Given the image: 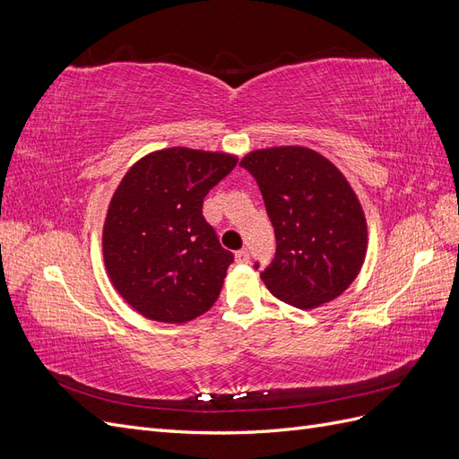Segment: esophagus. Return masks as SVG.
I'll list each match as a JSON object with an SVG mask.
<instances>
[{
    "label": "esophagus",
    "instance_id": "1",
    "mask_svg": "<svg viewBox=\"0 0 459 459\" xmlns=\"http://www.w3.org/2000/svg\"><path fill=\"white\" fill-rule=\"evenodd\" d=\"M235 262H239V264H247L248 262V251H247V248H241V251L235 253Z\"/></svg>",
    "mask_w": 459,
    "mask_h": 459
}]
</instances>
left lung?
<instances>
[{"instance_id":"left-lung-1","label":"left lung","mask_w":459,"mask_h":459,"mask_svg":"<svg viewBox=\"0 0 459 459\" xmlns=\"http://www.w3.org/2000/svg\"><path fill=\"white\" fill-rule=\"evenodd\" d=\"M239 164L256 179L275 231V258L260 273L270 293L302 310L344 293L362 270L368 224L342 172L299 145L251 151Z\"/></svg>"}]
</instances>
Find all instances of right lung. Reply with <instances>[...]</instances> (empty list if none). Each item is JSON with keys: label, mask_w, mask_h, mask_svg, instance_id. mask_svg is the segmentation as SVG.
Returning a JSON list of instances; mask_svg holds the SVG:
<instances>
[{"label": "right lung", "mask_w": 459, "mask_h": 459, "mask_svg": "<svg viewBox=\"0 0 459 459\" xmlns=\"http://www.w3.org/2000/svg\"><path fill=\"white\" fill-rule=\"evenodd\" d=\"M238 164L187 147L142 157L122 178L103 224V260L118 295L142 316L186 324L211 310L233 255L203 216V199Z\"/></svg>", "instance_id": "right-lung-1"}]
</instances>
